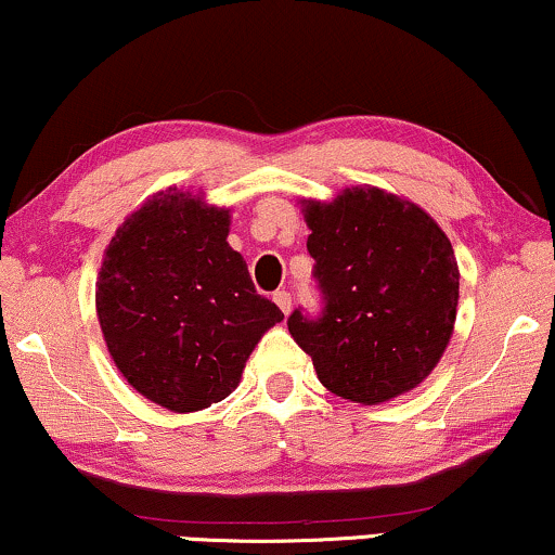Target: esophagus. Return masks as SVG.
Returning a JSON list of instances; mask_svg holds the SVG:
<instances>
[{
    "instance_id": "obj_1",
    "label": "esophagus",
    "mask_w": 555,
    "mask_h": 555,
    "mask_svg": "<svg viewBox=\"0 0 555 555\" xmlns=\"http://www.w3.org/2000/svg\"><path fill=\"white\" fill-rule=\"evenodd\" d=\"M272 300L280 306V311L288 313L291 311V293L288 291H275V296H272Z\"/></svg>"
}]
</instances>
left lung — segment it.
<instances>
[{
    "label": "left lung",
    "instance_id": "obj_1",
    "mask_svg": "<svg viewBox=\"0 0 555 555\" xmlns=\"http://www.w3.org/2000/svg\"><path fill=\"white\" fill-rule=\"evenodd\" d=\"M304 218L324 309L293 311V339L341 399L371 406L412 391L453 334L461 272L450 238L420 205L367 184L306 201Z\"/></svg>",
    "mask_w": 555,
    "mask_h": 555
}]
</instances>
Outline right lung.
Segmentation results:
<instances>
[{"label":"right lung","instance_id":"obj_1","mask_svg":"<svg viewBox=\"0 0 555 555\" xmlns=\"http://www.w3.org/2000/svg\"><path fill=\"white\" fill-rule=\"evenodd\" d=\"M229 225L225 208L169 188L122 221L102 259L94 300L107 352L169 412L225 399L262 334L283 321L225 242Z\"/></svg>","mask_w":555,"mask_h":555}]
</instances>
